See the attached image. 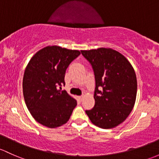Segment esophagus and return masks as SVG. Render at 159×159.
<instances>
[{
    "label": "esophagus",
    "instance_id": "esophagus-1",
    "mask_svg": "<svg viewBox=\"0 0 159 159\" xmlns=\"http://www.w3.org/2000/svg\"><path fill=\"white\" fill-rule=\"evenodd\" d=\"M78 99H79V101H82L83 96H78Z\"/></svg>",
    "mask_w": 159,
    "mask_h": 159
}]
</instances>
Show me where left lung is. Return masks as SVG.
I'll return each instance as SVG.
<instances>
[{"mask_svg":"<svg viewBox=\"0 0 159 159\" xmlns=\"http://www.w3.org/2000/svg\"><path fill=\"white\" fill-rule=\"evenodd\" d=\"M81 52L92 66L96 84L94 107L85 112L95 126L116 127L128 117L136 102L134 69L124 56L110 48Z\"/></svg>","mask_w":159,"mask_h":159,"instance_id":"left-lung-1","label":"left lung"}]
</instances>
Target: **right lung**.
I'll return each mask as SVG.
<instances>
[{"label":"right lung","mask_w":159,"mask_h":159,"mask_svg":"<svg viewBox=\"0 0 159 159\" xmlns=\"http://www.w3.org/2000/svg\"><path fill=\"white\" fill-rule=\"evenodd\" d=\"M80 54L78 50L49 46L30 60L23 75V93L28 110L40 124L56 128L69 120L77 101L61 91V85L66 84L67 68Z\"/></svg>","instance_id":"1"}]
</instances>
